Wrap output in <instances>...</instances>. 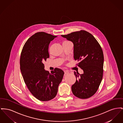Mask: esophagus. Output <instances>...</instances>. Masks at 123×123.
Listing matches in <instances>:
<instances>
[{
    "mask_svg": "<svg viewBox=\"0 0 123 123\" xmlns=\"http://www.w3.org/2000/svg\"><path fill=\"white\" fill-rule=\"evenodd\" d=\"M64 72H65V75H66V74H68V73H69V72H68V71H66H66H64Z\"/></svg>",
    "mask_w": 123,
    "mask_h": 123,
    "instance_id": "1",
    "label": "esophagus"
}]
</instances>
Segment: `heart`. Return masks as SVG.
I'll return each instance as SVG.
<instances>
[{
  "label": "heart",
  "instance_id": "obj_1",
  "mask_svg": "<svg viewBox=\"0 0 123 123\" xmlns=\"http://www.w3.org/2000/svg\"><path fill=\"white\" fill-rule=\"evenodd\" d=\"M67 42H70L68 41H64V42H63V43H67Z\"/></svg>",
  "mask_w": 123,
  "mask_h": 123
}]
</instances>
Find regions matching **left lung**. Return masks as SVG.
I'll list each match as a JSON object with an SVG mask.
<instances>
[{
	"label": "left lung",
	"instance_id": "1",
	"mask_svg": "<svg viewBox=\"0 0 123 123\" xmlns=\"http://www.w3.org/2000/svg\"><path fill=\"white\" fill-rule=\"evenodd\" d=\"M61 36L74 44V58L84 71L80 74L74 72L76 82L72 86L76 97L86 99L94 95L103 78L104 54L99 43L90 33L84 30Z\"/></svg>",
	"mask_w": 123,
	"mask_h": 123
}]
</instances>
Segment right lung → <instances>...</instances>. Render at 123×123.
Instances as JSON below:
<instances>
[{
    "label": "right lung",
    "mask_w": 123,
    "mask_h": 123,
    "mask_svg": "<svg viewBox=\"0 0 123 123\" xmlns=\"http://www.w3.org/2000/svg\"><path fill=\"white\" fill-rule=\"evenodd\" d=\"M57 36L44 32H37L25 43L20 58V67L25 83L30 92L40 101L54 98L64 72L55 68L51 73L43 64L49 58V43Z\"/></svg>",
    "instance_id": "obj_1"
}]
</instances>
